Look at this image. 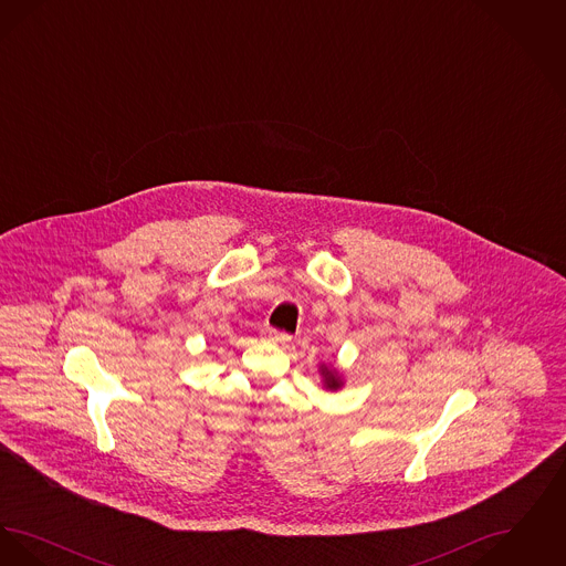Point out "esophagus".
<instances>
[{"label": "esophagus", "mask_w": 566, "mask_h": 566, "mask_svg": "<svg viewBox=\"0 0 566 566\" xmlns=\"http://www.w3.org/2000/svg\"><path fill=\"white\" fill-rule=\"evenodd\" d=\"M268 337L275 346H289L293 342V337L289 333H282V331H275V328L268 331Z\"/></svg>", "instance_id": "1"}]
</instances>
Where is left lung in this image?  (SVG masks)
<instances>
[{"mask_svg": "<svg viewBox=\"0 0 566 566\" xmlns=\"http://www.w3.org/2000/svg\"><path fill=\"white\" fill-rule=\"evenodd\" d=\"M318 374H321L324 390H328V392H337V390H342L344 384H346L344 371L337 369V367L331 365V363H328V365L321 363V365H318Z\"/></svg>", "mask_w": 566, "mask_h": 566, "instance_id": "obj_1", "label": "left lung"}]
</instances>
